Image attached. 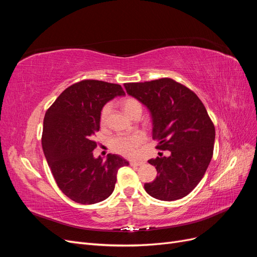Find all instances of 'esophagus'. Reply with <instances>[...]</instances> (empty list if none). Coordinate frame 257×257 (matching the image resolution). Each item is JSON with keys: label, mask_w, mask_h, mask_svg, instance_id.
I'll return each instance as SVG.
<instances>
[{"label": "esophagus", "mask_w": 257, "mask_h": 257, "mask_svg": "<svg viewBox=\"0 0 257 257\" xmlns=\"http://www.w3.org/2000/svg\"><path fill=\"white\" fill-rule=\"evenodd\" d=\"M143 164H145V162H143V161H132V162H130L131 166H142Z\"/></svg>", "instance_id": "1"}]
</instances>
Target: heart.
<instances>
[{
  "label": "heart",
  "mask_w": 257,
  "mask_h": 257,
  "mask_svg": "<svg viewBox=\"0 0 257 257\" xmlns=\"http://www.w3.org/2000/svg\"><path fill=\"white\" fill-rule=\"evenodd\" d=\"M121 106L125 112L131 118L135 115H141L143 112V105L138 99L134 97H126L122 100ZM109 105H106L102 112H100V120L102 122L106 121L107 114L109 112ZM146 142V135L142 132H136L131 135L116 136L112 138L110 146L112 150L116 153L122 154L126 158H133L138 153L139 148H141Z\"/></svg>",
  "instance_id": "heart-1"
}]
</instances>
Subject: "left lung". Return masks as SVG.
<instances>
[{
	"label": "left lung",
	"instance_id": "1",
	"mask_svg": "<svg viewBox=\"0 0 257 257\" xmlns=\"http://www.w3.org/2000/svg\"><path fill=\"white\" fill-rule=\"evenodd\" d=\"M127 94L149 110L152 137L169 157L148 162L155 166V180L145 184L150 196L165 201L180 199L203 179L213 154L215 130L198 96L170 78L124 83Z\"/></svg>",
	"mask_w": 257,
	"mask_h": 257
}]
</instances>
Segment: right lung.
I'll list each match as a JSON object with an SVG mask.
<instances>
[{"instance_id":"1","label":"right lung","mask_w":257,"mask_h":257,"mask_svg":"<svg viewBox=\"0 0 257 257\" xmlns=\"http://www.w3.org/2000/svg\"><path fill=\"white\" fill-rule=\"evenodd\" d=\"M124 95L120 84L82 80L62 92L45 114V158L60 190L76 203L91 205L109 197L119 168L128 165L118 154L106 160L93 155L103 107Z\"/></svg>"}]
</instances>
